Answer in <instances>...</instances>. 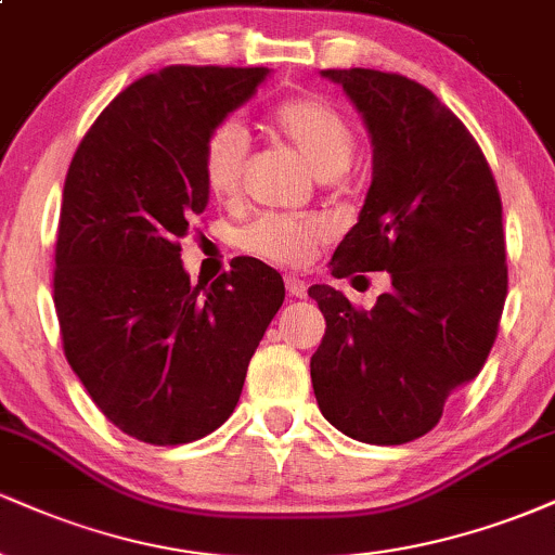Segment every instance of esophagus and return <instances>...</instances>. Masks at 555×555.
Segmentation results:
<instances>
[{
    "label": "esophagus",
    "instance_id": "34e87169",
    "mask_svg": "<svg viewBox=\"0 0 555 555\" xmlns=\"http://www.w3.org/2000/svg\"><path fill=\"white\" fill-rule=\"evenodd\" d=\"M284 286L292 297H299V299L308 297V284H305L299 276H292V273L289 276H284Z\"/></svg>",
    "mask_w": 555,
    "mask_h": 555
}]
</instances>
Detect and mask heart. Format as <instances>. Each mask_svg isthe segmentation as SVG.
I'll list each match as a JSON object with an SVG mask.
<instances>
[{
    "label": "heart",
    "mask_w": 555,
    "mask_h": 555,
    "mask_svg": "<svg viewBox=\"0 0 555 555\" xmlns=\"http://www.w3.org/2000/svg\"><path fill=\"white\" fill-rule=\"evenodd\" d=\"M269 125L302 154L310 169L323 180H334L352 167L358 135L344 114L318 95H292L269 114ZM247 140L234 122H221L208 132L201 149V177L211 197L234 201L242 190ZM328 240V227L315 216L263 214L240 232V247L247 256L282 269L310 263L318 247Z\"/></svg>",
    "instance_id": "heart-1"
}]
</instances>
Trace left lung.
Returning a JSON list of instances; mask_svg holds the SVG:
<instances>
[{"instance_id":"8db88e82","label":"left lung","mask_w":555,"mask_h":555,"mask_svg":"<svg viewBox=\"0 0 555 555\" xmlns=\"http://www.w3.org/2000/svg\"><path fill=\"white\" fill-rule=\"evenodd\" d=\"M373 138V182L331 258L336 279L391 273L373 310L334 286L308 295L326 318L310 360L323 417L362 443L399 446L438 425L486 365L506 302L501 195L480 145L438 95L380 69H323Z\"/></svg>"}]
</instances>
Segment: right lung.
I'll use <instances>...</instances> for the list:
<instances>
[{"mask_svg":"<svg viewBox=\"0 0 555 555\" xmlns=\"http://www.w3.org/2000/svg\"><path fill=\"white\" fill-rule=\"evenodd\" d=\"M269 67L171 65L127 86L69 162L54 250L65 358L104 417L154 446L197 441L237 406L284 282L234 258L190 284L180 240L206 211L203 140Z\"/></svg>","mask_w":555,"mask_h":555,"instance_id":"add662e5","label":"right lung"}]
</instances>
